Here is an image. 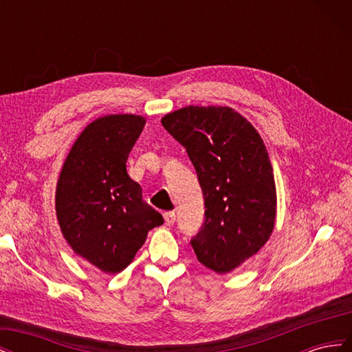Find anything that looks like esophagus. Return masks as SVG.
<instances>
[{"mask_svg": "<svg viewBox=\"0 0 352 352\" xmlns=\"http://www.w3.org/2000/svg\"><path fill=\"white\" fill-rule=\"evenodd\" d=\"M175 220H176V214H175V211H168V212H164V221H166V225H167V226H172L173 223H175Z\"/></svg>", "mask_w": 352, "mask_h": 352, "instance_id": "obj_1", "label": "esophagus"}]
</instances>
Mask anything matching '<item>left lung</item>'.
<instances>
[{"label":"left lung","instance_id":"8db88e82","mask_svg":"<svg viewBox=\"0 0 352 352\" xmlns=\"http://www.w3.org/2000/svg\"><path fill=\"white\" fill-rule=\"evenodd\" d=\"M164 129L186 148L204 195L206 220L190 241L198 261L225 274L257 254L276 220V185L255 127L230 107L188 105Z\"/></svg>","mask_w":352,"mask_h":352}]
</instances>
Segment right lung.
<instances>
[{
	"mask_svg": "<svg viewBox=\"0 0 352 352\" xmlns=\"http://www.w3.org/2000/svg\"><path fill=\"white\" fill-rule=\"evenodd\" d=\"M144 126L136 114L94 120L74 141L58 176L56 212L63 236L74 254L104 273L124 270L148 232L164 223L126 172Z\"/></svg>",
	"mask_w": 352,
	"mask_h": 352,
	"instance_id": "1",
	"label": "right lung"
}]
</instances>
